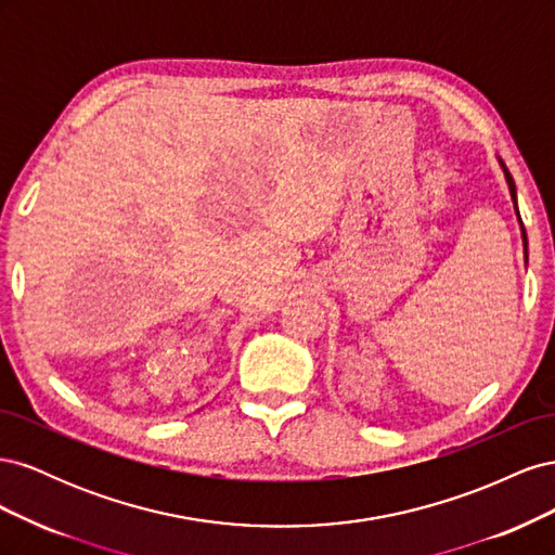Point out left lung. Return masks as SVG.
Instances as JSON below:
<instances>
[{
	"label": "left lung",
	"instance_id": "obj_1",
	"mask_svg": "<svg viewBox=\"0 0 555 555\" xmlns=\"http://www.w3.org/2000/svg\"><path fill=\"white\" fill-rule=\"evenodd\" d=\"M502 164V162H500ZM502 171H505V178H507V184H509V194H512V198H514V206H516V188H514V178L509 176V171L505 169V164H502ZM516 212H518V208H516ZM520 220V217H518ZM520 229H524V222H520ZM524 245H526V255H528V241H526V229H524Z\"/></svg>",
	"mask_w": 555,
	"mask_h": 555
}]
</instances>
